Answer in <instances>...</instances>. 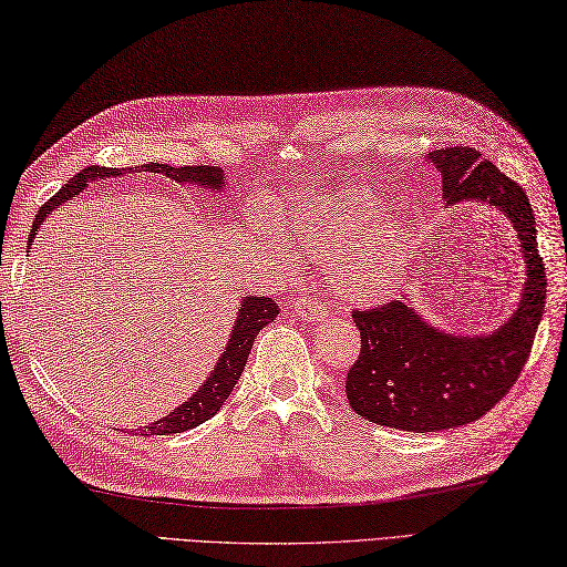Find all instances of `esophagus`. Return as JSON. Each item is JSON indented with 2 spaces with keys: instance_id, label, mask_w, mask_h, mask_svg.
<instances>
[{
  "instance_id": "1",
  "label": "esophagus",
  "mask_w": 567,
  "mask_h": 567,
  "mask_svg": "<svg viewBox=\"0 0 567 567\" xmlns=\"http://www.w3.org/2000/svg\"><path fill=\"white\" fill-rule=\"evenodd\" d=\"M293 312L300 318H306L308 322H318V320L327 318L324 303H320V300L312 298V296H300L293 303Z\"/></svg>"
}]
</instances>
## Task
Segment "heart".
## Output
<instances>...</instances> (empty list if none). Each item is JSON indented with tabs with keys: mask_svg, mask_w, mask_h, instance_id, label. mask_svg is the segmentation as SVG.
I'll use <instances>...</instances> for the list:
<instances>
[{
	"mask_svg": "<svg viewBox=\"0 0 567 567\" xmlns=\"http://www.w3.org/2000/svg\"><path fill=\"white\" fill-rule=\"evenodd\" d=\"M288 240L308 245L320 257H334L337 286L347 298H381L400 271L405 243L393 220L381 216V204L363 188L339 196L303 194L276 208ZM281 257L293 249L269 233Z\"/></svg>",
	"mask_w": 567,
	"mask_h": 567,
	"instance_id": "b5f03b06",
	"label": "heart"
}]
</instances>
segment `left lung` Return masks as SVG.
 I'll use <instances>...</instances> for the list:
<instances>
[{"label":"left lung","mask_w":567,"mask_h":567,"mask_svg":"<svg viewBox=\"0 0 567 567\" xmlns=\"http://www.w3.org/2000/svg\"><path fill=\"white\" fill-rule=\"evenodd\" d=\"M430 162L442 174L446 206L475 200L512 223L526 281L517 310L485 334L439 330L408 300L351 312L361 351L347 373L349 405L369 422L420 434L481 420L509 393L529 359L546 303L536 218L522 186L473 147L434 150Z\"/></svg>","instance_id":"left-lung-1"}]
</instances>
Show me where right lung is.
<instances>
[{
  "label": "right lung",
  "instance_id": "right-lung-1",
  "mask_svg": "<svg viewBox=\"0 0 567 567\" xmlns=\"http://www.w3.org/2000/svg\"><path fill=\"white\" fill-rule=\"evenodd\" d=\"M141 172L162 174V177H169L177 184L208 188V192H223V186H225L223 169L220 167H208V165L169 167V165H157V162H150V165L141 167ZM118 174H125V172L113 169V167L111 169L109 167H86L80 174H74V177L65 186H62L60 192L53 198H50L41 210H38L31 235H29V245L35 240V235H38V230H41V225L45 223V218L55 208L65 206L68 200H72L74 196H80L84 192V186L90 182L118 177ZM276 316H279V306H276L274 298L247 296L240 303V310H237V320L233 324L228 347L223 349L216 369L208 373V379L200 383V388L184 402V405L174 408L167 414V417H162L153 424L143 426V430H137V434H143V436H150V434H153V436L155 434H179V432H186V430H194V426L210 420L213 414H216L225 405V400L230 398L235 383L240 381L247 357L251 351V344H255L259 330H261V327H267L269 322H274Z\"/></svg>",
  "mask_w": 567,
  "mask_h": 567
}]
</instances>
